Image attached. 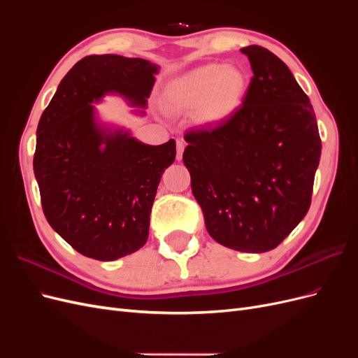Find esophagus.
Wrapping results in <instances>:
<instances>
[{
	"mask_svg": "<svg viewBox=\"0 0 358 358\" xmlns=\"http://www.w3.org/2000/svg\"><path fill=\"white\" fill-rule=\"evenodd\" d=\"M176 149H178L176 159L180 161V159H182V155H183V149H185V143H183L182 140H178V142H176Z\"/></svg>",
	"mask_w": 358,
	"mask_h": 358,
	"instance_id": "1",
	"label": "esophagus"
}]
</instances>
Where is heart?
<instances>
[{"label": "heart", "mask_w": 358, "mask_h": 358, "mask_svg": "<svg viewBox=\"0 0 358 358\" xmlns=\"http://www.w3.org/2000/svg\"><path fill=\"white\" fill-rule=\"evenodd\" d=\"M246 85V76L239 67L206 64L173 82L166 101L171 112L199 109L204 124H220L239 109Z\"/></svg>", "instance_id": "obj_1"}]
</instances>
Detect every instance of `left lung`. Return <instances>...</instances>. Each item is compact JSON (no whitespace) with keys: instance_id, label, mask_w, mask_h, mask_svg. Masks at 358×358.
I'll return each mask as SVG.
<instances>
[{"instance_id":"obj_1","label":"left lung","mask_w":358,"mask_h":358,"mask_svg":"<svg viewBox=\"0 0 358 358\" xmlns=\"http://www.w3.org/2000/svg\"><path fill=\"white\" fill-rule=\"evenodd\" d=\"M252 79L242 106L209 129L188 131L183 164L213 239L267 252L309 210L321 138L308 95L262 46L242 49Z\"/></svg>"}]
</instances>
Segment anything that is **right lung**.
Instances as JSON below:
<instances>
[{"label": "right lung", "mask_w": 358, "mask_h": 358, "mask_svg": "<svg viewBox=\"0 0 358 358\" xmlns=\"http://www.w3.org/2000/svg\"><path fill=\"white\" fill-rule=\"evenodd\" d=\"M158 66L91 55L66 74L37 127L34 175L50 227L79 254L113 262L142 248L162 173L176 142L150 146L103 127L92 103L106 94L146 107ZM143 113V110H140Z\"/></svg>", "instance_id": "add662e5"}]
</instances>
